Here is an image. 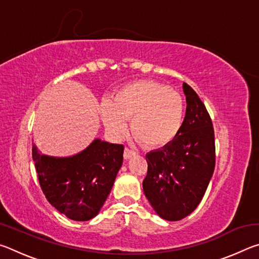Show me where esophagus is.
Masks as SVG:
<instances>
[{"label":"esophagus","instance_id":"obj_1","mask_svg":"<svg viewBox=\"0 0 259 259\" xmlns=\"http://www.w3.org/2000/svg\"><path fill=\"white\" fill-rule=\"evenodd\" d=\"M134 155H136V152L135 151L130 150V148H128V147L124 148V153H123L124 159H130V157H133Z\"/></svg>","mask_w":259,"mask_h":259}]
</instances>
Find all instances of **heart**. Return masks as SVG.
Masks as SVG:
<instances>
[{"label":"heart","mask_w":259,"mask_h":259,"mask_svg":"<svg viewBox=\"0 0 259 259\" xmlns=\"http://www.w3.org/2000/svg\"><path fill=\"white\" fill-rule=\"evenodd\" d=\"M105 128L113 135L130 130L148 147H162L178 135L184 120L182 96L154 81H136L122 87L102 106Z\"/></svg>","instance_id":"obj_1"}]
</instances>
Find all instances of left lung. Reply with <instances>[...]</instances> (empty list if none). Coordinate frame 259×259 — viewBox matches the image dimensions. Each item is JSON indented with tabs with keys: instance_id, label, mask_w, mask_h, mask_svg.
Here are the masks:
<instances>
[{
	"instance_id": "left-lung-1",
	"label": "left lung",
	"mask_w": 259,
	"mask_h": 259,
	"mask_svg": "<svg viewBox=\"0 0 259 259\" xmlns=\"http://www.w3.org/2000/svg\"><path fill=\"white\" fill-rule=\"evenodd\" d=\"M186 115L178 135L146 154L144 193L161 218L181 221L198 207L216 164L214 131L202 100L184 83Z\"/></svg>"
}]
</instances>
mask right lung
<instances>
[{
    "label": "right lung",
    "mask_w": 259,
    "mask_h": 259,
    "mask_svg": "<svg viewBox=\"0 0 259 259\" xmlns=\"http://www.w3.org/2000/svg\"><path fill=\"white\" fill-rule=\"evenodd\" d=\"M124 146L96 139L71 157L41 155L33 146V160L43 194L69 219L85 222L99 212L123 161Z\"/></svg>",
    "instance_id": "obj_1"
}]
</instances>
